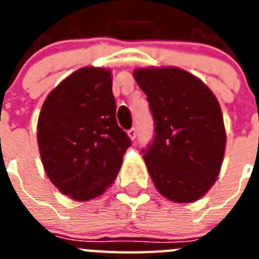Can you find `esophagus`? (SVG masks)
<instances>
[{
	"label": "esophagus",
	"instance_id": "34e87169",
	"mask_svg": "<svg viewBox=\"0 0 259 259\" xmlns=\"http://www.w3.org/2000/svg\"><path fill=\"white\" fill-rule=\"evenodd\" d=\"M127 136H129V138L132 141H134V140H136V136H137V130L134 129V127H132V129L127 132Z\"/></svg>",
	"mask_w": 259,
	"mask_h": 259
}]
</instances>
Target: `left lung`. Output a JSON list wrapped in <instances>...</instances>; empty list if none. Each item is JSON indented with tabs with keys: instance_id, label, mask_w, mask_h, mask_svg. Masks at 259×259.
I'll return each mask as SVG.
<instances>
[{
	"instance_id": "left-lung-1",
	"label": "left lung",
	"mask_w": 259,
	"mask_h": 259,
	"mask_svg": "<svg viewBox=\"0 0 259 259\" xmlns=\"http://www.w3.org/2000/svg\"><path fill=\"white\" fill-rule=\"evenodd\" d=\"M146 94L154 138L144 152L154 187L175 203H192L208 192L221 172L226 149L223 114L200 79L177 67L133 71Z\"/></svg>"
}]
</instances>
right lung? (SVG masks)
<instances>
[{"label":"right lung","mask_w":259,"mask_h":259,"mask_svg":"<svg viewBox=\"0 0 259 259\" xmlns=\"http://www.w3.org/2000/svg\"><path fill=\"white\" fill-rule=\"evenodd\" d=\"M109 68L83 67L42 103L37 144L51 183L78 201L101 196L113 184L130 146L118 126Z\"/></svg>","instance_id":"1"}]
</instances>
